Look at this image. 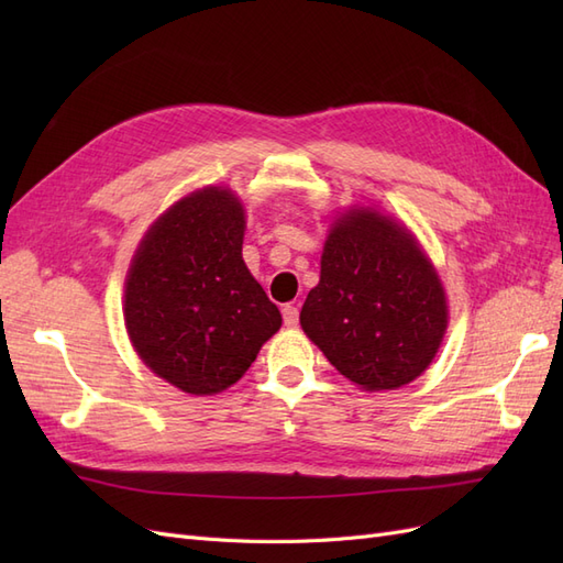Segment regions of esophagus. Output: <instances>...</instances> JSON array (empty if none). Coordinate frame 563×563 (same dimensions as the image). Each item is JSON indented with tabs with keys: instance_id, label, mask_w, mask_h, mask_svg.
Listing matches in <instances>:
<instances>
[{
	"instance_id": "obj_1",
	"label": "esophagus",
	"mask_w": 563,
	"mask_h": 563,
	"mask_svg": "<svg viewBox=\"0 0 563 563\" xmlns=\"http://www.w3.org/2000/svg\"><path fill=\"white\" fill-rule=\"evenodd\" d=\"M282 317H284V327H298V308L296 305H284L282 310Z\"/></svg>"
}]
</instances>
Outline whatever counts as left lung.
<instances>
[{"mask_svg":"<svg viewBox=\"0 0 563 563\" xmlns=\"http://www.w3.org/2000/svg\"><path fill=\"white\" fill-rule=\"evenodd\" d=\"M300 327L354 385L397 389L432 364L449 327L446 294L411 232L380 211L350 209L323 244Z\"/></svg>","mask_w":563,"mask_h":563,"instance_id":"left-lung-1","label":"left lung"}]
</instances>
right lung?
<instances>
[{"instance_id":"obj_1","label":"right lung","mask_w":563,"mask_h":563,"mask_svg":"<svg viewBox=\"0 0 563 563\" xmlns=\"http://www.w3.org/2000/svg\"><path fill=\"white\" fill-rule=\"evenodd\" d=\"M244 207L203 187L155 220L133 255L124 321L145 366L187 395L240 380L282 314L244 258Z\"/></svg>"}]
</instances>
